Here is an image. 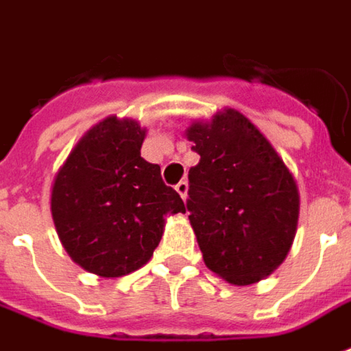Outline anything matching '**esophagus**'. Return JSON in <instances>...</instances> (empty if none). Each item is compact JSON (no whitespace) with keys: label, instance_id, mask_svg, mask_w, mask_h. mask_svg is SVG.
Instances as JSON below:
<instances>
[{"label":"esophagus","instance_id":"34e87169","mask_svg":"<svg viewBox=\"0 0 351 351\" xmlns=\"http://www.w3.org/2000/svg\"><path fill=\"white\" fill-rule=\"evenodd\" d=\"M175 188H176V192H178V195H180L182 199H186V197H188V182H186V180H180V182L176 184Z\"/></svg>","mask_w":351,"mask_h":351}]
</instances>
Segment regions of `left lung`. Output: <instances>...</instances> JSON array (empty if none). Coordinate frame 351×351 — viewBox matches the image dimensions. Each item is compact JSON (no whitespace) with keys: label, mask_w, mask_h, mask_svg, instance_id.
<instances>
[{"label":"left lung","mask_w":351,"mask_h":351,"mask_svg":"<svg viewBox=\"0 0 351 351\" xmlns=\"http://www.w3.org/2000/svg\"><path fill=\"white\" fill-rule=\"evenodd\" d=\"M199 163L190 169V224L205 266L232 285H252L293 247L300 193L293 173L249 117L224 108L186 129Z\"/></svg>","instance_id":"obj_1"}]
</instances>
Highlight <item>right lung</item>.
Returning <instances> with one entry per match:
<instances>
[{
  "instance_id": "obj_1",
  "label": "right lung",
  "mask_w": 351,
  "mask_h": 351,
  "mask_svg": "<svg viewBox=\"0 0 351 351\" xmlns=\"http://www.w3.org/2000/svg\"><path fill=\"white\" fill-rule=\"evenodd\" d=\"M146 127L110 116L73 146L51 186L58 239L77 266L99 278L142 268L161 241L167 217L186 213L159 165L141 158Z\"/></svg>"
}]
</instances>
